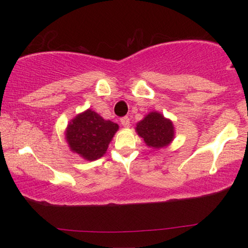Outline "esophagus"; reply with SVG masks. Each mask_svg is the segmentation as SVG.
<instances>
[{
  "label": "esophagus",
  "mask_w": 248,
  "mask_h": 248,
  "mask_svg": "<svg viewBox=\"0 0 248 248\" xmlns=\"http://www.w3.org/2000/svg\"><path fill=\"white\" fill-rule=\"evenodd\" d=\"M121 124L123 125L124 127H128V126H130V118H128L127 116L122 117L121 118Z\"/></svg>",
  "instance_id": "obj_1"
}]
</instances>
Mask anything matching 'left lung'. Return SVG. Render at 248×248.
<instances>
[{
  "instance_id": "left-lung-1",
  "label": "left lung",
  "mask_w": 248,
  "mask_h": 248,
  "mask_svg": "<svg viewBox=\"0 0 248 248\" xmlns=\"http://www.w3.org/2000/svg\"><path fill=\"white\" fill-rule=\"evenodd\" d=\"M135 132L143 139L147 147L160 150L168 147L175 139V127L171 120L159 111H150L135 126Z\"/></svg>"
}]
</instances>
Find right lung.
Wrapping results in <instances>:
<instances>
[{"label": "right lung", "instance_id": "obj_1", "mask_svg": "<svg viewBox=\"0 0 248 248\" xmlns=\"http://www.w3.org/2000/svg\"><path fill=\"white\" fill-rule=\"evenodd\" d=\"M118 128V124L104 120L89 108L69 122L64 134L73 154L79 155L87 161H93L106 154Z\"/></svg>", "mask_w": 248, "mask_h": 248}]
</instances>
